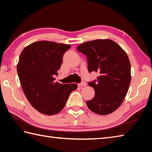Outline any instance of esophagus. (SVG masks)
<instances>
[{"label":"esophagus","mask_w":152,"mask_h":152,"mask_svg":"<svg viewBox=\"0 0 152 152\" xmlns=\"http://www.w3.org/2000/svg\"><path fill=\"white\" fill-rule=\"evenodd\" d=\"M87 86V83L85 82H82V83H80L78 84V86L80 87V88H83V87H85Z\"/></svg>","instance_id":"1"}]
</instances>
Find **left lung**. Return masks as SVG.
<instances>
[{
  "instance_id": "1",
  "label": "left lung",
  "mask_w": 152,
  "mask_h": 152,
  "mask_svg": "<svg viewBox=\"0 0 152 152\" xmlns=\"http://www.w3.org/2000/svg\"><path fill=\"white\" fill-rule=\"evenodd\" d=\"M87 57L88 71L99 72L96 80L89 82L95 96L86 104L90 110L107 115L121 104L131 83V64L125 51L109 39L86 42L76 48Z\"/></svg>"
}]
</instances>
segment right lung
Masks as SVG:
<instances>
[{
  "label": "right lung",
  "mask_w": 152,
  "mask_h": 152,
  "mask_svg": "<svg viewBox=\"0 0 152 152\" xmlns=\"http://www.w3.org/2000/svg\"><path fill=\"white\" fill-rule=\"evenodd\" d=\"M70 44L50 41H38L25 48L17 65L19 81L30 104L45 115H55L65 106L76 83L55 82L54 75L63 61Z\"/></svg>",
  "instance_id": "1"
}]
</instances>
